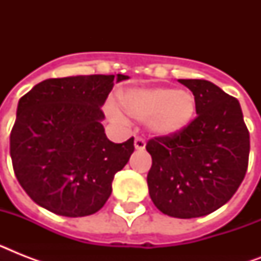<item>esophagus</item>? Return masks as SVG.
I'll use <instances>...</instances> for the list:
<instances>
[{"instance_id":"esophagus-1","label":"esophagus","mask_w":261,"mask_h":261,"mask_svg":"<svg viewBox=\"0 0 261 261\" xmlns=\"http://www.w3.org/2000/svg\"><path fill=\"white\" fill-rule=\"evenodd\" d=\"M134 147H135V150H143V149L146 147V142H145L142 138H135Z\"/></svg>"}]
</instances>
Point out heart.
Listing matches in <instances>:
<instances>
[{
    "label": "heart",
    "mask_w": 261,
    "mask_h": 261,
    "mask_svg": "<svg viewBox=\"0 0 261 261\" xmlns=\"http://www.w3.org/2000/svg\"><path fill=\"white\" fill-rule=\"evenodd\" d=\"M122 106L134 119L149 122V130L164 138L186 130L196 114L194 94L173 88L131 89L123 94ZM114 115L120 116L116 110Z\"/></svg>",
    "instance_id": "obj_1"
}]
</instances>
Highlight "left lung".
Returning <instances> with one entry per match:
<instances>
[{
    "instance_id": "left-lung-1",
    "label": "left lung",
    "mask_w": 261,
    "mask_h": 261,
    "mask_svg": "<svg viewBox=\"0 0 261 261\" xmlns=\"http://www.w3.org/2000/svg\"><path fill=\"white\" fill-rule=\"evenodd\" d=\"M196 100V118L174 137L150 139L149 194L161 213L196 218L218 210L243 182L249 133L237 98L206 80H178Z\"/></svg>"
}]
</instances>
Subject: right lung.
Segmentation results:
<instances>
[{"label":"right lung","instance_id":"add662e5","mask_svg":"<svg viewBox=\"0 0 261 261\" xmlns=\"http://www.w3.org/2000/svg\"><path fill=\"white\" fill-rule=\"evenodd\" d=\"M128 75H73L44 80L18 100L10 133L14 174L28 196L63 217L101 208L116 172L134 151V138H107L101 107L115 83Z\"/></svg>","mask_w":261,"mask_h":261}]
</instances>
